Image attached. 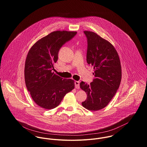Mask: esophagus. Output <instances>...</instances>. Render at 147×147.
<instances>
[{
	"instance_id": "obj_1",
	"label": "esophagus",
	"mask_w": 147,
	"mask_h": 147,
	"mask_svg": "<svg viewBox=\"0 0 147 147\" xmlns=\"http://www.w3.org/2000/svg\"><path fill=\"white\" fill-rule=\"evenodd\" d=\"M74 84H75L76 88L79 89V87H80V82L79 81H75L74 82Z\"/></svg>"
}]
</instances>
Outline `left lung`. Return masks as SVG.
Listing matches in <instances>:
<instances>
[{
    "mask_svg": "<svg viewBox=\"0 0 147 147\" xmlns=\"http://www.w3.org/2000/svg\"><path fill=\"white\" fill-rule=\"evenodd\" d=\"M87 39V62L93 67L94 79L90 84L80 83L87 94L82 106L90 111L105 107L119 89L121 80V67L113 46L97 34L85 31Z\"/></svg>",
    "mask_w": 147,
    "mask_h": 147,
    "instance_id": "8db88e82",
    "label": "left lung"
}]
</instances>
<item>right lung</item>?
Listing matches in <instances>:
<instances>
[{
	"label": "right lung",
	"mask_w": 147,
	"mask_h": 147,
	"mask_svg": "<svg viewBox=\"0 0 147 147\" xmlns=\"http://www.w3.org/2000/svg\"><path fill=\"white\" fill-rule=\"evenodd\" d=\"M77 32L57 31L37 41L26 59V86L34 102L45 109L57 107L65 94L74 88V82L64 79L53 72L59 50Z\"/></svg>",
	"instance_id": "1"
}]
</instances>
